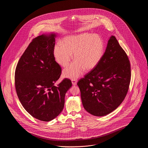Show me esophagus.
<instances>
[{
	"instance_id": "obj_1",
	"label": "esophagus",
	"mask_w": 148,
	"mask_h": 148,
	"mask_svg": "<svg viewBox=\"0 0 148 148\" xmlns=\"http://www.w3.org/2000/svg\"><path fill=\"white\" fill-rule=\"evenodd\" d=\"M71 82H72V84H73V85H76L77 84V79H72L71 80Z\"/></svg>"
}]
</instances>
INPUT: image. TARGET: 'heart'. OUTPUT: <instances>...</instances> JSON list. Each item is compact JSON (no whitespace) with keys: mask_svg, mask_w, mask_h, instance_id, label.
<instances>
[{"mask_svg":"<svg viewBox=\"0 0 148 148\" xmlns=\"http://www.w3.org/2000/svg\"><path fill=\"white\" fill-rule=\"evenodd\" d=\"M57 63L64 68L71 62L73 54L75 60L64 69V77L76 79L81 75L84 69L90 71L101 61L104 53V42L98 35L84 33L64 38L62 44L57 43L54 50Z\"/></svg>","mask_w":148,"mask_h":148,"instance_id":"1","label":"heart"}]
</instances>
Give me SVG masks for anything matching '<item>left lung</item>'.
Here are the masks:
<instances>
[{"instance_id":"8db88e82","label":"left lung","mask_w":148,"mask_h":148,"mask_svg":"<svg viewBox=\"0 0 148 148\" xmlns=\"http://www.w3.org/2000/svg\"><path fill=\"white\" fill-rule=\"evenodd\" d=\"M130 79L128 56L112 35L98 65L77 82L85 109L97 116L112 112L125 98Z\"/></svg>"}]
</instances>
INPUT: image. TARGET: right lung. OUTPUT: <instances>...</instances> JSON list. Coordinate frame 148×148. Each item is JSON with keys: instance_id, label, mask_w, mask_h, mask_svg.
<instances>
[{"instance_id": "add662e5", "label": "right lung", "mask_w": 148, "mask_h": 148, "mask_svg": "<svg viewBox=\"0 0 148 148\" xmlns=\"http://www.w3.org/2000/svg\"><path fill=\"white\" fill-rule=\"evenodd\" d=\"M55 34L34 38L21 56L15 71V86L21 105L32 116L43 121L56 118L63 109L65 95L72 86L62 73L53 50Z\"/></svg>"}]
</instances>
